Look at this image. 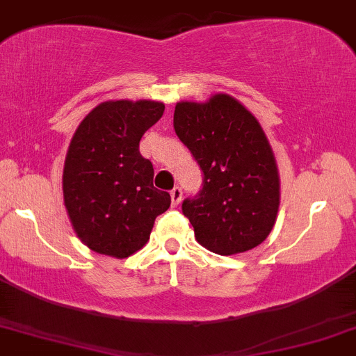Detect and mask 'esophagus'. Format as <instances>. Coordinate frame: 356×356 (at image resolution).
Returning a JSON list of instances; mask_svg holds the SVG:
<instances>
[{
  "mask_svg": "<svg viewBox=\"0 0 356 356\" xmlns=\"http://www.w3.org/2000/svg\"><path fill=\"white\" fill-rule=\"evenodd\" d=\"M170 199H172V206H179L182 201V189L181 187H174L172 191H170Z\"/></svg>",
  "mask_w": 356,
  "mask_h": 356,
  "instance_id": "1",
  "label": "esophagus"
}]
</instances>
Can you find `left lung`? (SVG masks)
<instances>
[{
    "label": "left lung",
    "instance_id": "8db88e82",
    "mask_svg": "<svg viewBox=\"0 0 356 356\" xmlns=\"http://www.w3.org/2000/svg\"><path fill=\"white\" fill-rule=\"evenodd\" d=\"M174 129L204 172L197 197L186 199L197 243L222 256L259 246L275 227L280 172L257 118L227 93L179 102Z\"/></svg>",
    "mask_w": 356,
    "mask_h": 356
}]
</instances>
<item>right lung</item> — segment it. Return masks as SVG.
<instances>
[{
	"label": "right lung",
	"instance_id": "right-lung-1",
	"mask_svg": "<svg viewBox=\"0 0 356 356\" xmlns=\"http://www.w3.org/2000/svg\"><path fill=\"white\" fill-rule=\"evenodd\" d=\"M155 100L102 102L73 134L63 167V201L85 246L117 259L150 238L155 218L170 206L154 187V167L138 142L164 113Z\"/></svg>",
	"mask_w": 356,
	"mask_h": 356
}]
</instances>
